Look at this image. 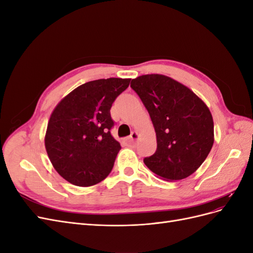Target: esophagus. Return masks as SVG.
<instances>
[{
	"instance_id": "1",
	"label": "esophagus",
	"mask_w": 253,
	"mask_h": 253,
	"mask_svg": "<svg viewBox=\"0 0 253 253\" xmlns=\"http://www.w3.org/2000/svg\"><path fill=\"white\" fill-rule=\"evenodd\" d=\"M138 137H139V134L137 133L136 131H133V132H132V134L129 135V137H128V138L126 139V141H127L128 143H133L135 140L138 139Z\"/></svg>"
}]
</instances>
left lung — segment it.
<instances>
[{
    "label": "left lung",
    "instance_id": "1",
    "mask_svg": "<svg viewBox=\"0 0 253 253\" xmlns=\"http://www.w3.org/2000/svg\"><path fill=\"white\" fill-rule=\"evenodd\" d=\"M131 87L148 110L156 132V152L143 159L144 165L166 180L193 174L214 142L208 106L190 88L164 75L139 76Z\"/></svg>",
    "mask_w": 253,
    "mask_h": 253
}]
</instances>
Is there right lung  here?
<instances>
[{
  "mask_svg": "<svg viewBox=\"0 0 253 253\" xmlns=\"http://www.w3.org/2000/svg\"><path fill=\"white\" fill-rule=\"evenodd\" d=\"M129 81L109 78L86 82L52 111L45 149L55 170L68 182L89 187L111 173L121 147L111 135L114 121L110 110Z\"/></svg>",
  "mask_w": 253,
  "mask_h": 253,
  "instance_id": "1",
  "label": "right lung"
}]
</instances>
